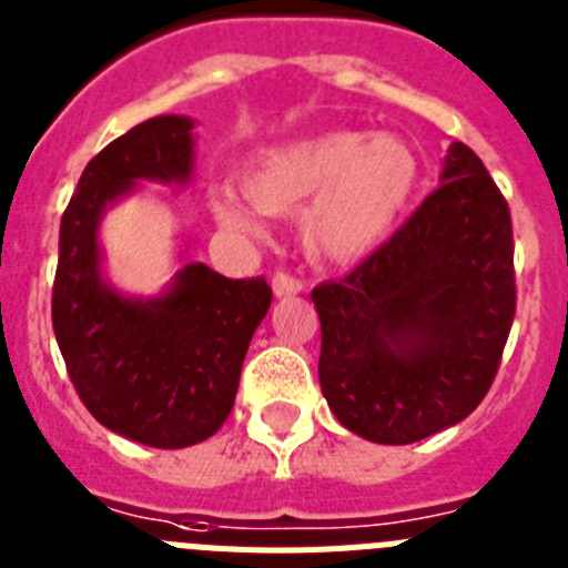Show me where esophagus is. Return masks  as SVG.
<instances>
[{
  "label": "esophagus",
  "mask_w": 568,
  "mask_h": 568,
  "mask_svg": "<svg viewBox=\"0 0 568 568\" xmlns=\"http://www.w3.org/2000/svg\"><path fill=\"white\" fill-rule=\"evenodd\" d=\"M271 288H274L277 297H291V294H300V291H303V283H300L294 274H288V271H277V274L271 277Z\"/></svg>",
  "instance_id": "obj_1"
}]
</instances>
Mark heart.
Returning a JSON list of instances; mask_svg holds the SVG:
<instances>
[{
	"label": "heart",
	"instance_id": "b5f03b06",
	"mask_svg": "<svg viewBox=\"0 0 568 568\" xmlns=\"http://www.w3.org/2000/svg\"><path fill=\"white\" fill-rule=\"evenodd\" d=\"M420 185V156L397 134L325 131L251 160L248 202L220 191L211 211L225 229L256 231L263 214L300 212V240L320 263H352L377 248Z\"/></svg>",
	"mask_w": 568,
	"mask_h": 568
}]
</instances>
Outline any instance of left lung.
<instances>
[{
  "label": "left lung",
  "instance_id": "1",
  "mask_svg": "<svg viewBox=\"0 0 568 568\" xmlns=\"http://www.w3.org/2000/svg\"><path fill=\"white\" fill-rule=\"evenodd\" d=\"M440 182L388 243L312 291L323 397L348 432L383 446L466 420L515 320L509 202L463 142Z\"/></svg>",
  "mask_w": 568,
  "mask_h": 568
}]
</instances>
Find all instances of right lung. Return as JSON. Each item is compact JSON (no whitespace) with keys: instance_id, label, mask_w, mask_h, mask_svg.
Segmentation results:
<instances>
[{"instance_id":"1","label":"right lung","mask_w":568,"mask_h":568,"mask_svg":"<svg viewBox=\"0 0 568 568\" xmlns=\"http://www.w3.org/2000/svg\"><path fill=\"white\" fill-rule=\"evenodd\" d=\"M191 128L189 116H154L102 148L59 225L51 317L73 388L102 426L154 448L194 446L223 426L271 305L265 277L229 280L202 263L176 271L151 300L125 297L102 277V214L136 180L185 185Z\"/></svg>"}]
</instances>
